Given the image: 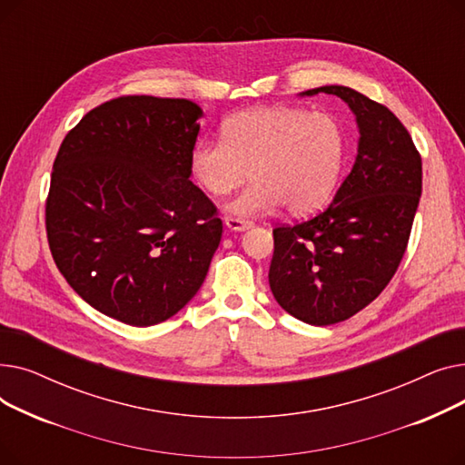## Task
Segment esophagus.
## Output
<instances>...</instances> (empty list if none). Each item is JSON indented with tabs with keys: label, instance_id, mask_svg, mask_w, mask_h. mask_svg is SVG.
<instances>
[{
	"label": "esophagus",
	"instance_id": "obj_1",
	"mask_svg": "<svg viewBox=\"0 0 465 465\" xmlns=\"http://www.w3.org/2000/svg\"><path fill=\"white\" fill-rule=\"evenodd\" d=\"M224 223L230 230H235V232H242V230H249L252 226L251 220H245V218H239V216H226Z\"/></svg>",
	"mask_w": 465,
	"mask_h": 465
}]
</instances>
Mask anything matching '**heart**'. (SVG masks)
Wrapping results in <instances>:
<instances>
[{"label": "heart", "mask_w": 465, "mask_h": 465, "mask_svg": "<svg viewBox=\"0 0 465 465\" xmlns=\"http://www.w3.org/2000/svg\"><path fill=\"white\" fill-rule=\"evenodd\" d=\"M223 139L193 144L190 173L213 198L254 183L230 205L256 216L284 205L290 214L321 209L345 162V132L328 113L300 107H258L224 120Z\"/></svg>", "instance_id": "1"}]
</instances>
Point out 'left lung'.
Returning a JSON list of instances; mask_svg holds the SVG:
<instances>
[{
  "instance_id": "8db88e82",
  "label": "left lung",
  "mask_w": 465,
  "mask_h": 465,
  "mask_svg": "<svg viewBox=\"0 0 465 465\" xmlns=\"http://www.w3.org/2000/svg\"><path fill=\"white\" fill-rule=\"evenodd\" d=\"M319 92L356 114L358 156L322 213L273 228L270 286L286 312L330 326L368 307L398 272L422 193V158L388 107L347 86L303 94Z\"/></svg>"
}]
</instances>
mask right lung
I'll return each instance as SVG.
<instances>
[{
    "label": "right lung",
    "instance_id": "obj_1",
    "mask_svg": "<svg viewBox=\"0 0 465 465\" xmlns=\"http://www.w3.org/2000/svg\"><path fill=\"white\" fill-rule=\"evenodd\" d=\"M202 114L183 97L120 95L60 144L45 203L48 247L69 286L111 319L163 322L205 281L223 220L190 181Z\"/></svg>",
    "mask_w": 465,
    "mask_h": 465
}]
</instances>
